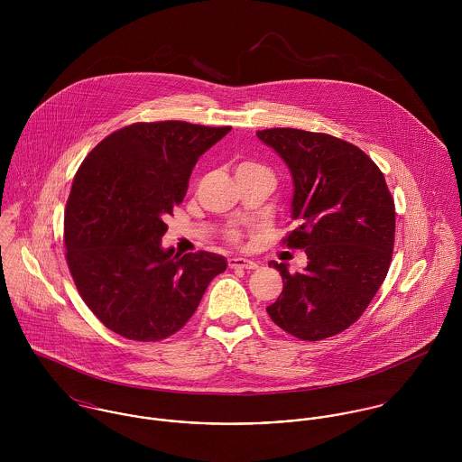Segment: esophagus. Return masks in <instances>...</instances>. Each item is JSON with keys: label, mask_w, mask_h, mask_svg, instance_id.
<instances>
[{"label": "esophagus", "mask_w": 462, "mask_h": 462, "mask_svg": "<svg viewBox=\"0 0 462 462\" xmlns=\"http://www.w3.org/2000/svg\"><path fill=\"white\" fill-rule=\"evenodd\" d=\"M227 263H229V268H249V270H253V268L258 266L256 262L247 260V258H229Z\"/></svg>", "instance_id": "obj_1"}]
</instances>
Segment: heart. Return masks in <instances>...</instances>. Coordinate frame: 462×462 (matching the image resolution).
<instances>
[{
	"mask_svg": "<svg viewBox=\"0 0 462 462\" xmlns=\"http://www.w3.org/2000/svg\"><path fill=\"white\" fill-rule=\"evenodd\" d=\"M253 169H264V167L254 163V162H244V163L238 165V171H253ZM229 238H231V240H238V233L233 231V233L229 235Z\"/></svg>",
	"mask_w": 462,
	"mask_h": 462,
	"instance_id": "heart-1",
	"label": "heart"
}]
</instances>
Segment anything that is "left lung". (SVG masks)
<instances>
[{"mask_svg":"<svg viewBox=\"0 0 462 462\" xmlns=\"http://www.w3.org/2000/svg\"><path fill=\"white\" fill-rule=\"evenodd\" d=\"M293 178L291 218L282 244L304 249L308 264L282 277L266 313L299 339L319 341L350 328L384 282L395 242V202L384 174L359 147L328 133L258 132Z\"/></svg>","mask_w":462,"mask_h":462,"instance_id":"8db88e82","label":"left lung"}]
</instances>
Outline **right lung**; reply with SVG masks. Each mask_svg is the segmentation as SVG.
I'll return each instance as SVG.
<instances>
[{"mask_svg": "<svg viewBox=\"0 0 462 462\" xmlns=\"http://www.w3.org/2000/svg\"><path fill=\"white\" fill-rule=\"evenodd\" d=\"M231 132L183 121L136 123L101 140L79 165L67 199L64 242L74 284L114 332L160 341L196 313L226 258L162 247L165 218L211 145Z\"/></svg>", "mask_w": 462, "mask_h": 462, "instance_id": "obj_1", "label": "right lung"}]
</instances>
